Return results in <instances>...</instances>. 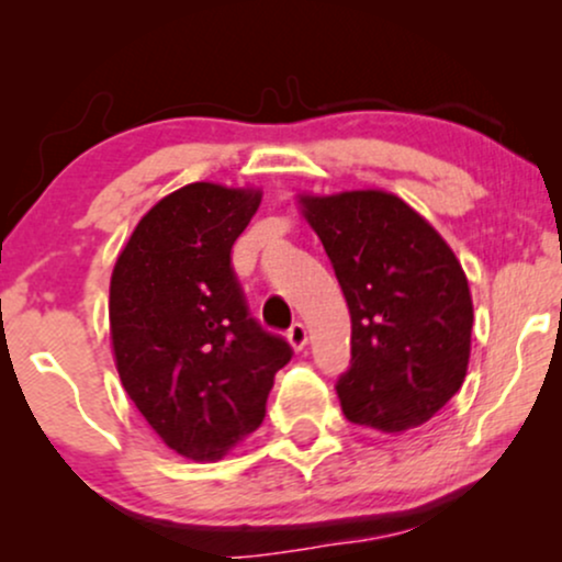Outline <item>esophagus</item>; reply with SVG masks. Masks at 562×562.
<instances>
[{"label":"esophagus","mask_w":562,"mask_h":562,"mask_svg":"<svg viewBox=\"0 0 562 562\" xmlns=\"http://www.w3.org/2000/svg\"><path fill=\"white\" fill-rule=\"evenodd\" d=\"M288 340H290V346L295 348V351H301V348L308 344L306 327H303L301 322H293V325H290V330H288Z\"/></svg>","instance_id":"obj_1"}]
</instances>
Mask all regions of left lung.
I'll use <instances>...</instances> for the list:
<instances>
[{
  "mask_svg": "<svg viewBox=\"0 0 562 562\" xmlns=\"http://www.w3.org/2000/svg\"><path fill=\"white\" fill-rule=\"evenodd\" d=\"M348 314L351 367L338 378L344 415L402 434L460 391L470 359L468 277L438 232L383 190L301 195Z\"/></svg>",
  "mask_w": 562,
  "mask_h": 562,
  "instance_id": "8db88e82",
  "label": "left lung"
}]
</instances>
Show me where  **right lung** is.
Returning a JSON list of instances; mask_svg holds the SVG:
<instances>
[{"mask_svg":"<svg viewBox=\"0 0 562 562\" xmlns=\"http://www.w3.org/2000/svg\"><path fill=\"white\" fill-rule=\"evenodd\" d=\"M259 190L187 184L158 200L111 277V340L121 383L177 454L222 460L259 428L277 370L293 357L250 317L232 245Z\"/></svg>","mask_w":562,"mask_h":562,"instance_id":"right-lung-1","label":"right lung"}]
</instances>
